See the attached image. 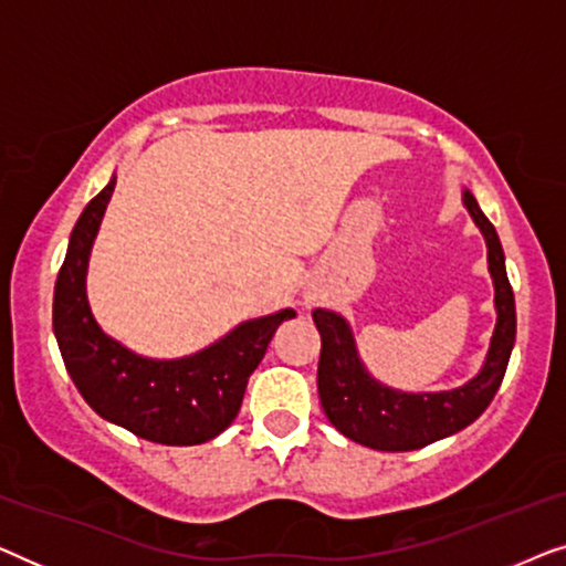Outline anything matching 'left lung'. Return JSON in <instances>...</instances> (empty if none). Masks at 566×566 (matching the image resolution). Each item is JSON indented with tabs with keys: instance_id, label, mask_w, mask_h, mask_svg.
Here are the masks:
<instances>
[{
	"instance_id": "left-lung-1",
	"label": "left lung",
	"mask_w": 566,
	"mask_h": 566,
	"mask_svg": "<svg viewBox=\"0 0 566 566\" xmlns=\"http://www.w3.org/2000/svg\"><path fill=\"white\" fill-rule=\"evenodd\" d=\"M463 203L474 216L476 227L486 239V260L494 277V306H497V327H494L490 355L482 374L467 386L440 394H401L374 381L355 353L353 332L343 316L316 308L312 314L322 335L319 401L329 422L355 443L376 448V451H417L453 436L476 420L490 407L505 378L510 353L515 345V296L505 273V254L497 231L479 208L476 198L467 190Z\"/></svg>"
}]
</instances>
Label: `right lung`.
I'll use <instances>...</instances> for the list:
<instances>
[{"instance_id":"add662e5","label":"right lung","mask_w":566,"mask_h":566,"mask_svg":"<svg viewBox=\"0 0 566 566\" xmlns=\"http://www.w3.org/2000/svg\"><path fill=\"white\" fill-rule=\"evenodd\" d=\"M115 177L84 208L69 239L53 291V332L64 366L84 401L107 422L161 446H198L229 428L242 407L247 378L265 358L281 314L239 324L203 353L146 360L126 350L92 319L84 275L92 242L113 196Z\"/></svg>"}]
</instances>
